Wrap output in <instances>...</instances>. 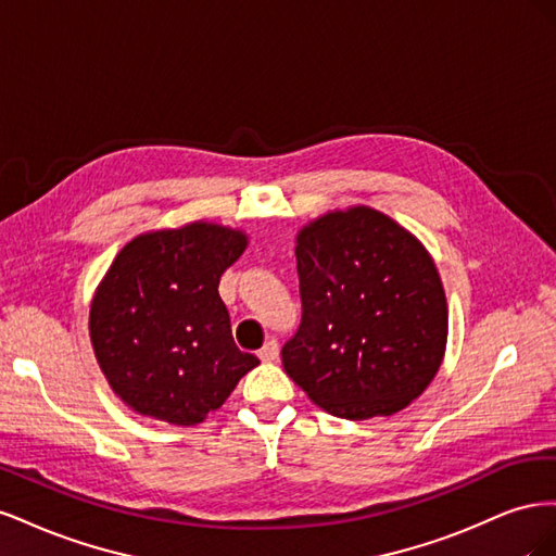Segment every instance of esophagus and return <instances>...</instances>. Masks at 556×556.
<instances>
[{
	"label": "esophagus",
	"instance_id": "34e87169",
	"mask_svg": "<svg viewBox=\"0 0 556 556\" xmlns=\"http://www.w3.org/2000/svg\"><path fill=\"white\" fill-rule=\"evenodd\" d=\"M260 359L262 362H276L278 359V341L276 339H268L264 343V348L260 350Z\"/></svg>",
	"mask_w": 556,
	"mask_h": 556
}]
</instances>
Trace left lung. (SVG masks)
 <instances>
[{"label":"left lung","mask_w":556,"mask_h":556,"mask_svg":"<svg viewBox=\"0 0 556 556\" xmlns=\"http://www.w3.org/2000/svg\"><path fill=\"white\" fill-rule=\"evenodd\" d=\"M301 325L282 368L323 410L390 417L422 394L447 345V299L429 250L371 206L327 211L296 233Z\"/></svg>","instance_id":"left-lung-1"}]
</instances>
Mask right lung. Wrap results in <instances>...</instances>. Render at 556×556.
Masks as SVG:
<instances>
[{
    "label": "right lung",
    "instance_id": "right-lung-1",
    "mask_svg": "<svg viewBox=\"0 0 556 556\" xmlns=\"http://www.w3.org/2000/svg\"><path fill=\"white\" fill-rule=\"evenodd\" d=\"M248 233L194 220L150 229L117 252L90 304L99 368L127 408L176 427L215 413L260 364L231 339L217 294Z\"/></svg>",
    "mask_w": 556,
    "mask_h": 556
}]
</instances>
